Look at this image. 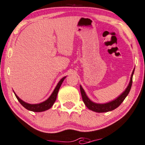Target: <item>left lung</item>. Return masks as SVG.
Masks as SVG:
<instances>
[{
    "label": "left lung",
    "instance_id": "1",
    "mask_svg": "<svg viewBox=\"0 0 145 145\" xmlns=\"http://www.w3.org/2000/svg\"><path fill=\"white\" fill-rule=\"evenodd\" d=\"M134 73V70H133L132 74L131 76L130 82H129L128 87L126 89V90L123 92V93L120 95V96L114 100L113 101H111L109 103H104V104H99V103H95L92 102V101L89 100V98L86 96L85 91L83 89L81 86H80V90H81V93L82 96V98H83V101L85 105L87 107L88 109L91 111H93L97 113H105V112L111 111L112 110L115 109L116 108H117L119 105L123 102V101L124 100V99L126 98V96H128L129 91H130L131 85H132V80H133V74Z\"/></svg>",
    "mask_w": 145,
    "mask_h": 145
}]
</instances>
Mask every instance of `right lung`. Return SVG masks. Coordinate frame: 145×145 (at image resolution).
Listing matches in <instances>:
<instances>
[{
  "instance_id": "add662e5",
  "label": "right lung",
  "mask_w": 145,
  "mask_h": 145,
  "mask_svg": "<svg viewBox=\"0 0 145 145\" xmlns=\"http://www.w3.org/2000/svg\"><path fill=\"white\" fill-rule=\"evenodd\" d=\"M66 77H64L60 80L59 83H58V85H57V86H56L55 90H54L53 93H52L50 97H49L46 101H45L42 103H38V104H30V103H27L25 102V101H23V100H21V99L14 93L15 96H16V97L17 98V100L19 101V103H20L25 108V109L29 110V111H34V112H42V111H46V110L50 109V108L53 106V103H55V101H56V99H57V94H58V92H59V88L60 87V86H61L64 79Z\"/></svg>"
}]
</instances>
